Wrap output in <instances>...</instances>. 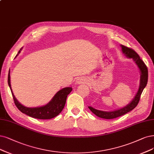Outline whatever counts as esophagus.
<instances>
[{"mask_svg":"<svg viewBox=\"0 0 154 154\" xmlns=\"http://www.w3.org/2000/svg\"><path fill=\"white\" fill-rule=\"evenodd\" d=\"M85 82H86V79H85L84 78H79V79H77V84H81L84 83Z\"/></svg>","mask_w":154,"mask_h":154,"instance_id":"esophagus-1","label":"esophagus"}]
</instances>
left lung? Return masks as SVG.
Wrapping results in <instances>:
<instances>
[{
	"label": "left lung",
	"mask_w": 154,
	"mask_h": 154,
	"mask_svg": "<svg viewBox=\"0 0 154 154\" xmlns=\"http://www.w3.org/2000/svg\"><path fill=\"white\" fill-rule=\"evenodd\" d=\"M122 48V52L124 55L127 58L133 59L136 65L138 67L140 72V86L137 93L133 99L131 100L129 103L124 107L121 108L113 111H102L94 109L93 107L89 106L88 108L90 109L94 114L98 117L105 119H112L118 117L122 116L126 114L128 112L131 111L134 108L137 106L138 102L140 99L141 94L143 92V89L146 87L148 81V69L147 67L144 63V62L140 59L139 55L136 53L135 51L129 48L124 46L123 45H121Z\"/></svg>",
	"instance_id": "1"
}]
</instances>
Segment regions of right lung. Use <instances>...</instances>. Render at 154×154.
Here are the masks:
<instances>
[{
  "label": "right lung",
  "instance_id": "1",
  "mask_svg": "<svg viewBox=\"0 0 154 154\" xmlns=\"http://www.w3.org/2000/svg\"><path fill=\"white\" fill-rule=\"evenodd\" d=\"M21 50L22 48L20 49L15 58H16L21 53ZM8 85L11 91L14 103L19 110L28 116L38 119H50L59 115L65 105L67 96L72 91L71 87L64 88L57 92L53 96V98L46 105L37 107H26L21 104L18 100L15 98L13 94L11 85L10 70L8 74Z\"/></svg>",
  "mask_w": 154,
  "mask_h": 154
}]
</instances>
